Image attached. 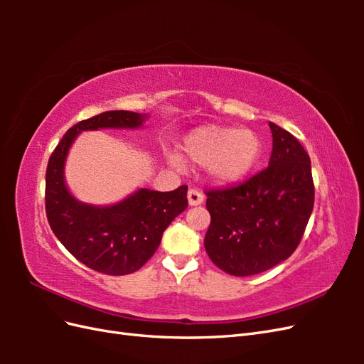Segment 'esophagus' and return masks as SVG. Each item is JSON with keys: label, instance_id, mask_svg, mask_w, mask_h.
<instances>
[{"label": "esophagus", "instance_id": "obj_1", "mask_svg": "<svg viewBox=\"0 0 364 364\" xmlns=\"http://www.w3.org/2000/svg\"><path fill=\"white\" fill-rule=\"evenodd\" d=\"M188 203L190 206H199L203 203V194L199 190L191 188L188 191Z\"/></svg>", "mask_w": 364, "mask_h": 364}]
</instances>
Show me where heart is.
Wrapping results in <instances>:
<instances>
[{
    "mask_svg": "<svg viewBox=\"0 0 364 364\" xmlns=\"http://www.w3.org/2000/svg\"><path fill=\"white\" fill-rule=\"evenodd\" d=\"M181 149L185 161L206 167L209 179L218 185L245 181L258 167L264 153L257 132L220 124L193 129L183 136ZM168 162L176 168L182 167L178 155H168Z\"/></svg>",
    "mask_w": 364,
    "mask_h": 364,
    "instance_id": "heart-1",
    "label": "heart"
}]
</instances>
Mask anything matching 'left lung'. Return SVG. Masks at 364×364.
Listing matches in <instances>:
<instances>
[{
  "mask_svg": "<svg viewBox=\"0 0 364 364\" xmlns=\"http://www.w3.org/2000/svg\"><path fill=\"white\" fill-rule=\"evenodd\" d=\"M269 167L234 188L208 191V257L234 277L266 272L287 259L314 206L311 161L290 132L269 123Z\"/></svg>",
  "mask_w": 364,
  "mask_h": 364,
  "instance_id": "1",
  "label": "left lung"
}]
</instances>
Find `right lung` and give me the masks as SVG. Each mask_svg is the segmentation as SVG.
<instances>
[{"instance_id": "right-lung-1", "label": "right lung", "mask_w": 364, "mask_h": 364, "mask_svg": "<svg viewBox=\"0 0 364 364\" xmlns=\"http://www.w3.org/2000/svg\"><path fill=\"white\" fill-rule=\"evenodd\" d=\"M147 114L107 111L73 126L51 153L46 176V209L54 235L85 266L106 274L139 270L161 245L164 230L188 206L186 190L138 188L112 205L80 202L65 181V162L82 132L139 129Z\"/></svg>"}]
</instances>
